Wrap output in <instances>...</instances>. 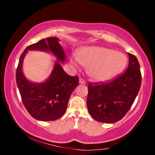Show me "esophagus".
I'll return each mask as SVG.
<instances>
[{
  "instance_id": "34e87169",
  "label": "esophagus",
  "mask_w": 155,
  "mask_h": 155,
  "mask_svg": "<svg viewBox=\"0 0 155 155\" xmlns=\"http://www.w3.org/2000/svg\"><path fill=\"white\" fill-rule=\"evenodd\" d=\"M78 82H79L80 84H85V81L82 78H80L79 80H78Z\"/></svg>"
}]
</instances>
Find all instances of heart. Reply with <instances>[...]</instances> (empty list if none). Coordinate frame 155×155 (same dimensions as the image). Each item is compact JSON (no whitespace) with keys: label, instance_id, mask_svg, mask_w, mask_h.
Returning a JSON list of instances; mask_svg holds the SVG:
<instances>
[{"label":"heart","instance_id":"obj_1","mask_svg":"<svg viewBox=\"0 0 155 155\" xmlns=\"http://www.w3.org/2000/svg\"><path fill=\"white\" fill-rule=\"evenodd\" d=\"M70 61L74 66H87V73L98 81L111 80L125 68L127 58L124 54L101 46H90L81 50L79 55L74 54Z\"/></svg>","mask_w":155,"mask_h":155}]
</instances>
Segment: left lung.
Masks as SVG:
<instances>
[{"label":"left lung","mask_w":155,"mask_h":155,"mask_svg":"<svg viewBox=\"0 0 155 155\" xmlns=\"http://www.w3.org/2000/svg\"><path fill=\"white\" fill-rule=\"evenodd\" d=\"M129 61L124 74L109 83H90L87 106L96 121L114 123L127 114L134 103L141 87V75L139 61L128 52Z\"/></svg>","instance_id":"obj_1"}]
</instances>
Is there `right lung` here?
Masks as SVG:
<instances>
[{"label": "right lung", "mask_w": 155, "mask_h": 155, "mask_svg": "<svg viewBox=\"0 0 155 155\" xmlns=\"http://www.w3.org/2000/svg\"><path fill=\"white\" fill-rule=\"evenodd\" d=\"M59 41L57 38H48L27 47L21 54L16 70L15 78L22 103L31 116L40 121L60 118L66 111L72 91L78 85L77 76H69L60 64L65 61V54ZM28 50L48 52L58 59L51 74L44 82L30 81L23 73V61Z\"/></svg>", "instance_id": "1"}]
</instances>
